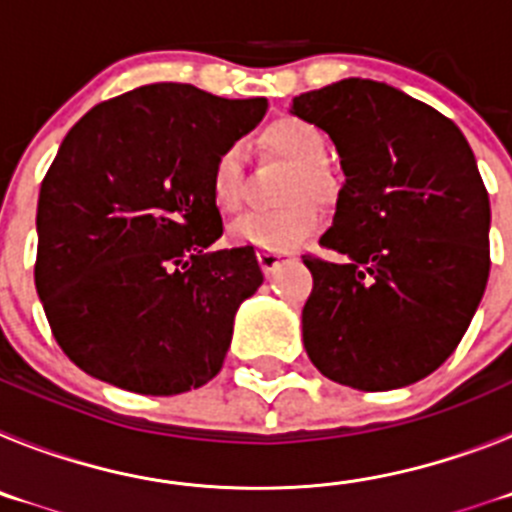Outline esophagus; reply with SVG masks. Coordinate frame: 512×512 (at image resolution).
<instances>
[{
  "label": "esophagus",
  "mask_w": 512,
  "mask_h": 512,
  "mask_svg": "<svg viewBox=\"0 0 512 512\" xmlns=\"http://www.w3.org/2000/svg\"><path fill=\"white\" fill-rule=\"evenodd\" d=\"M256 259H259L261 269H264L266 274H271V271L277 269L279 264H284V261H292L295 256L287 251H266V248H261V251L256 253Z\"/></svg>",
  "instance_id": "esophagus-1"
}]
</instances>
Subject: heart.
I'll list each match as a JSON object with an SVG mask.
<instances>
[{
	"label": "heart",
	"instance_id": "obj_1",
	"mask_svg": "<svg viewBox=\"0 0 512 512\" xmlns=\"http://www.w3.org/2000/svg\"><path fill=\"white\" fill-rule=\"evenodd\" d=\"M259 143L271 156H282L295 164L284 187L289 202L274 210H251L241 215L230 225V238L241 246L287 251L318 230L323 212L314 200L328 205L336 197V182L323 166L328 158V138L318 125L295 115H282L261 130ZM210 192L223 212L241 207L246 194V153L238 143H228L217 151L210 169Z\"/></svg>",
	"mask_w": 512,
	"mask_h": 512
}]
</instances>
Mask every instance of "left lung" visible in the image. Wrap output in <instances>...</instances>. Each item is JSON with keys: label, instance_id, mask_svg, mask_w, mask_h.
<instances>
[{"label": "left lung", "instance_id": "left-lung-1", "mask_svg": "<svg viewBox=\"0 0 512 512\" xmlns=\"http://www.w3.org/2000/svg\"><path fill=\"white\" fill-rule=\"evenodd\" d=\"M336 143L346 174L320 246L302 341L323 377L405 387L454 354L490 277V197L467 138L400 89L343 79L292 99Z\"/></svg>", "mask_w": 512, "mask_h": 512}]
</instances>
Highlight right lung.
<instances>
[{
	"label": "right lung",
	"mask_w": 512,
	"mask_h": 512,
	"mask_svg": "<svg viewBox=\"0 0 512 512\" xmlns=\"http://www.w3.org/2000/svg\"><path fill=\"white\" fill-rule=\"evenodd\" d=\"M266 99L148 84L97 104L40 184L35 289L79 369L140 395L210 382L235 310L264 282L253 246L223 235L217 151L261 122Z\"/></svg>",
	"instance_id": "1"
}]
</instances>
